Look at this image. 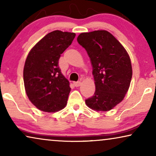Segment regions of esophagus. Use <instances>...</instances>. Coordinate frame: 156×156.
<instances>
[{
	"instance_id": "34e87169",
	"label": "esophagus",
	"mask_w": 156,
	"mask_h": 156,
	"mask_svg": "<svg viewBox=\"0 0 156 156\" xmlns=\"http://www.w3.org/2000/svg\"><path fill=\"white\" fill-rule=\"evenodd\" d=\"M81 84H82V82H80V81H79V82H74V85L75 87H80Z\"/></svg>"
}]
</instances>
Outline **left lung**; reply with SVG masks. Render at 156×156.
Segmentation results:
<instances>
[{
  "instance_id": "1",
  "label": "left lung",
  "mask_w": 156,
  "mask_h": 156,
  "mask_svg": "<svg viewBox=\"0 0 156 156\" xmlns=\"http://www.w3.org/2000/svg\"><path fill=\"white\" fill-rule=\"evenodd\" d=\"M77 42L90 58L96 87L94 95L85 103L97 112L110 111L122 101L129 89L132 78L129 55L106 30L82 33Z\"/></svg>"
}]
</instances>
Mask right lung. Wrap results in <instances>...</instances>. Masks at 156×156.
<instances>
[{
    "mask_svg": "<svg viewBox=\"0 0 156 156\" xmlns=\"http://www.w3.org/2000/svg\"><path fill=\"white\" fill-rule=\"evenodd\" d=\"M76 34L60 30L42 38L27 55L23 69L25 89L30 101L44 112H56L67 105L69 82L59 69V59Z\"/></svg>",
    "mask_w": 156,
    "mask_h": 156,
    "instance_id": "obj_1",
    "label": "right lung"
}]
</instances>
